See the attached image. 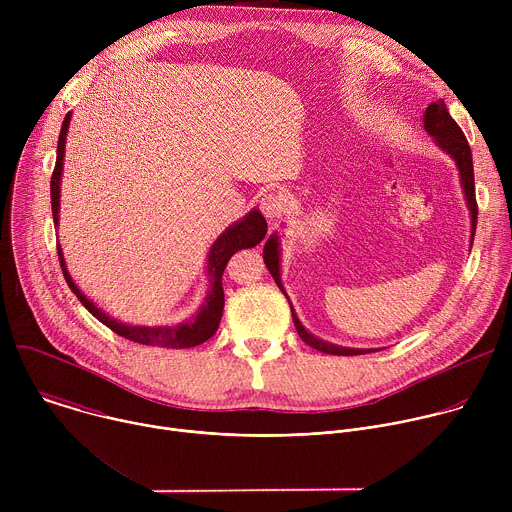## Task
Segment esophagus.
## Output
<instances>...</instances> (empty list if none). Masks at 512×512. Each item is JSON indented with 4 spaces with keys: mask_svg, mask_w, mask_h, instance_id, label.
Wrapping results in <instances>:
<instances>
[{
    "mask_svg": "<svg viewBox=\"0 0 512 512\" xmlns=\"http://www.w3.org/2000/svg\"><path fill=\"white\" fill-rule=\"evenodd\" d=\"M259 206H261V212L269 218V221H277V218L285 210V198L279 192H267V194L261 196Z\"/></svg>",
    "mask_w": 512,
    "mask_h": 512,
    "instance_id": "34e87169",
    "label": "esophagus"
}]
</instances>
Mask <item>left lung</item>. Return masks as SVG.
I'll list each match as a JSON object with an SVG mask.
<instances>
[{
	"instance_id": "1",
	"label": "left lung",
	"mask_w": 512,
	"mask_h": 512,
	"mask_svg": "<svg viewBox=\"0 0 512 512\" xmlns=\"http://www.w3.org/2000/svg\"><path fill=\"white\" fill-rule=\"evenodd\" d=\"M423 127L425 131L435 139V143L440 145V148L450 154L460 170V178H462V188H464V194H466V202H468V208L472 212V241H474V231H476V221H478V204H476V188H474V164H472V150L468 145V139L466 135L462 133L460 125L452 119V115L448 113L446 109V103L444 101H437V103H431L423 115ZM263 259H265V265L271 273V277L275 279V283L279 285V289L283 291V285H281V279H279V243H277V235H271L265 243V249H263ZM285 294V291H283ZM291 308V304H289ZM291 318H294V326L300 334V338L320 350V352H326V354H336V356H354V354H367V352H375L373 348H344V346H336V344H330L326 340H320L316 338L314 334H310L302 322L298 320L294 308H291Z\"/></svg>"
}]
</instances>
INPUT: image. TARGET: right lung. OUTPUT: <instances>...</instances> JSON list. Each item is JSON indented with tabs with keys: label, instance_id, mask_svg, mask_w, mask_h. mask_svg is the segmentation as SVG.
Returning a JSON list of instances; mask_svg holds the SVG:
<instances>
[{
	"label": "right lung",
	"instance_id": "add662e5",
	"mask_svg": "<svg viewBox=\"0 0 512 512\" xmlns=\"http://www.w3.org/2000/svg\"><path fill=\"white\" fill-rule=\"evenodd\" d=\"M68 123H70V113H66L62 127H60L56 166H54V172L50 178V202H52V218H54L56 227H58V208H60V174H62V160H64V139H66ZM265 233H267V223L259 210H251L241 223H235L233 227H229L221 237L214 241V245L208 253V283H210V287H208V296H206L204 304L200 306L198 314L182 324L156 326V328L121 324V322L113 320L111 316H107L103 310H99L87 296H83V291L77 287V283L72 281V277L68 275V269L64 265L60 245H56V247H58V261H60L64 279H66L68 287L72 289V294L81 300V304L99 322H103L115 334L131 340V342H137V344L162 346V348H190V346H198V344L206 342L210 336H214V332L218 330V324H221L223 308H225L223 273H225L229 259L241 249L259 245L265 239Z\"/></svg>",
	"mask_w": 512,
	"mask_h": 512
}]
</instances>
